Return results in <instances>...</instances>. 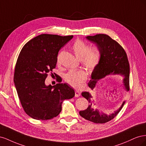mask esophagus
<instances>
[{
  "label": "esophagus",
  "mask_w": 146,
  "mask_h": 146,
  "mask_svg": "<svg viewBox=\"0 0 146 146\" xmlns=\"http://www.w3.org/2000/svg\"><path fill=\"white\" fill-rule=\"evenodd\" d=\"M80 95H81V93H80V91H75V96H76V97H79V96H80Z\"/></svg>",
  "instance_id": "obj_1"
}]
</instances>
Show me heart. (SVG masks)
Returning <instances> with one entry per match:
<instances>
[{
	"label": "heart",
	"mask_w": 146,
	"mask_h": 146,
	"mask_svg": "<svg viewBox=\"0 0 146 146\" xmlns=\"http://www.w3.org/2000/svg\"><path fill=\"white\" fill-rule=\"evenodd\" d=\"M72 48L77 58L82 61V64L88 71L92 72L100 63L101 55L96 48L91 49L90 46L82 40H77ZM86 78L85 72L83 70H70L66 74L64 80L69 85L79 88Z\"/></svg>",
	"instance_id": "b5f03b06"
}]
</instances>
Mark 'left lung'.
Returning <instances> with one entry per match:
<instances>
[{"label":"left lung","mask_w":146,"mask_h":146,"mask_svg":"<svg viewBox=\"0 0 146 146\" xmlns=\"http://www.w3.org/2000/svg\"><path fill=\"white\" fill-rule=\"evenodd\" d=\"M86 39L94 44L100 53V63L91 76L88 86L92 90L98 83L112 76H121L123 77L122 83L127 91L129 90L130 66L126 52L122 47L108 35L98 34L95 36H88ZM82 95L90 103L87 109L79 112L80 115L86 120L96 123H104L111 121L121 111L125 101L116 111L107 114L92 108L94 100L89 92H82ZM95 105V104H94Z\"/></svg>","instance_id":"left-lung-1"}]
</instances>
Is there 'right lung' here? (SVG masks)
Returning <instances> with one entry per match:
<instances>
[{
	"instance_id": "right-lung-1",
	"label": "right lung",
	"mask_w": 146,
	"mask_h": 146,
	"mask_svg": "<svg viewBox=\"0 0 146 146\" xmlns=\"http://www.w3.org/2000/svg\"><path fill=\"white\" fill-rule=\"evenodd\" d=\"M73 38L42 34L27 42L17 58L14 83L25 112L37 120L51 119L60 114L65 99L75 91L68 83L46 85L47 74L55 68L60 48Z\"/></svg>"
}]
</instances>
